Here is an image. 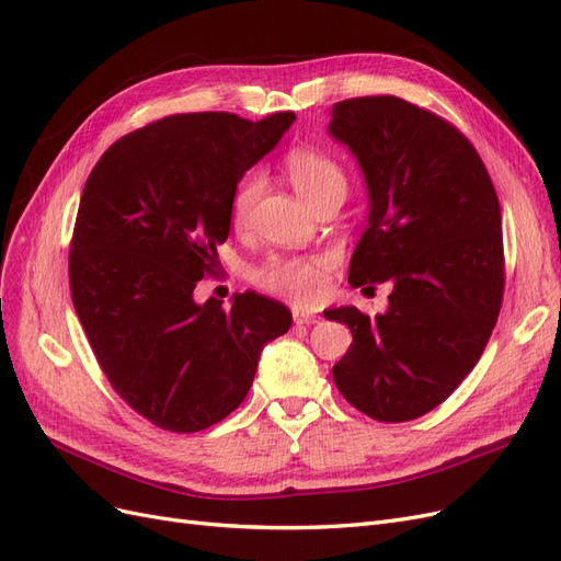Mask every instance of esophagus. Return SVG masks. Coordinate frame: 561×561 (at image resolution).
<instances>
[{
  "label": "esophagus",
  "instance_id": "1",
  "mask_svg": "<svg viewBox=\"0 0 561 561\" xmlns=\"http://www.w3.org/2000/svg\"><path fill=\"white\" fill-rule=\"evenodd\" d=\"M293 320L297 322V325H316V322L320 320V316L313 313V311H299V309H295L293 311Z\"/></svg>",
  "mask_w": 561,
  "mask_h": 561
}]
</instances>
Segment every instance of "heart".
<instances>
[{
    "instance_id": "heart-1",
    "label": "heart",
    "mask_w": 561,
    "mask_h": 561,
    "mask_svg": "<svg viewBox=\"0 0 561 561\" xmlns=\"http://www.w3.org/2000/svg\"><path fill=\"white\" fill-rule=\"evenodd\" d=\"M285 173L295 192L313 208L316 203L332 194L346 196V175L332 157L318 149H293L285 157ZM262 194V175L248 173L233 192L231 217L236 225H245ZM330 274L328 257H299V260H271L252 274V280L264 290L295 304H313L325 290Z\"/></svg>"
}]
</instances>
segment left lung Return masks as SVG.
Returning <instances> with one entry per match:
<instances>
[{
	"mask_svg": "<svg viewBox=\"0 0 561 561\" xmlns=\"http://www.w3.org/2000/svg\"><path fill=\"white\" fill-rule=\"evenodd\" d=\"M328 130L358 161L369 198L348 283H393L375 318L355 307L322 311L353 334L332 377L355 410L412 421L470 375L499 320V196L466 135L402 98L342 100Z\"/></svg>",
	"mask_w": 561,
	"mask_h": 561,
	"instance_id": "8db88e82",
	"label": "left lung"
}]
</instances>
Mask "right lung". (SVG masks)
<instances>
[{
  "label": "right lung",
  "instance_id": "add662e5",
  "mask_svg": "<svg viewBox=\"0 0 561 561\" xmlns=\"http://www.w3.org/2000/svg\"><path fill=\"white\" fill-rule=\"evenodd\" d=\"M293 112L165 116L116 140L91 171L70 250L75 311L112 388L171 433L229 416L262 348L293 325L257 293L194 301L217 268L231 201L248 168L278 145Z\"/></svg>",
  "mask_w": 561,
  "mask_h": 561
}]
</instances>
